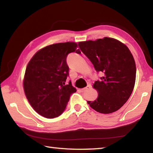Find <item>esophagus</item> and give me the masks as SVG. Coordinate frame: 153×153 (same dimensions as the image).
<instances>
[{
	"label": "esophagus",
	"mask_w": 153,
	"mask_h": 153,
	"mask_svg": "<svg viewBox=\"0 0 153 153\" xmlns=\"http://www.w3.org/2000/svg\"><path fill=\"white\" fill-rule=\"evenodd\" d=\"M90 89H91V85H88L86 87H85V88H83V89H81V91H82V92H83V91H86L89 90Z\"/></svg>",
	"instance_id": "obj_1"
}]
</instances>
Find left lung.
Returning <instances> with one entry per match:
<instances>
[{
    "mask_svg": "<svg viewBox=\"0 0 153 153\" xmlns=\"http://www.w3.org/2000/svg\"><path fill=\"white\" fill-rule=\"evenodd\" d=\"M78 45L97 72L103 74L100 80L93 84L98 97L87 103L102 114L117 111L129 99L135 85L136 66L130 51L120 41L109 37L79 42Z\"/></svg>",
    "mask_w": 153,
    "mask_h": 153,
    "instance_id": "1",
    "label": "left lung"
}]
</instances>
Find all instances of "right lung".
<instances>
[{
  "mask_svg": "<svg viewBox=\"0 0 153 153\" xmlns=\"http://www.w3.org/2000/svg\"><path fill=\"white\" fill-rule=\"evenodd\" d=\"M80 54L74 42L56 43L39 50L27 66L24 79L25 96L33 108L47 118L59 116L76 89L71 82L65 84L69 76L68 54Z\"/></svg>",
  "mask_w": 153,
  "mask_h": 153,
  "instance_id": "obj_1",
  "label": "right lung"
}]
</instances>
